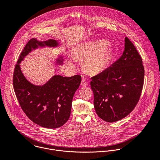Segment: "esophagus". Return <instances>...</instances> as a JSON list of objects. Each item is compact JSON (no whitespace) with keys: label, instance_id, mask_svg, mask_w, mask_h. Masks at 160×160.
<instances>
[{"label":"esophagus","instance_id":"esophagus-1","mask_svg":"<svg viewBox=\"0 0 160 160\" xmlns=\"http://www.w3.org/2000/svg\"><path fill=\"white\" fill-rule=\"evenodd\" d=\"M81 85L82 86H87L88 85V82L84 79H82L81 82Z\"/></svg>","mask_w":160,"mask_h":160}]
</instances>
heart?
Returning a JSON list of instances; mask_svg holds the SVG:
<instances>
[{"instance_id": "obj_1", "label": "heart", "mask_w": 160, "mask_h": 160, "mask_svg": "<svg viewBox=\"0 0 160 160\" xmlns=\"http://www.w3.org/2000/svg\"><path fill=\"white\" fill-rule=\"evenodd\" d=\"M108 46L109 42L105 40L83 44L75 48L72 57L76 60L88 59L85 63L86 71L91 75L98 74L108 68L112 60L113 51L107 48ZM66 65L69 68L75 67L71 60H67Z\"/></svg>"}]
</instances>
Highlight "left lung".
<instances>
[{"mask_svg": "<svg viewBox=\"0 0 160 160\" xmlns=\"http://www.w3.org/2000/svg\"><path fill=\"white\" fill-rule=\"evenodd\" d=\"M122 55L100 74L91 77L93 105L105 121H118L136 107L144 82L142 59L133 43L125 38Z\"/></svg>", "mask_w": 160, "mask_h": 160, "instance_id": "1", "label": "left lung"}]
</instances>
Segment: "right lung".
Here are the masks:
<instances>
[{"label": "right lung", "instance_id": "right-lung-1", "mask_svg": "<svg viewBox=\"0 0 160 160\" xmlns=\"http://www.w3.org/2000/svg\"><path fill=\"white\" fill-rule=\"evenodd\" d=\"M57 45L53 39L44 42L34 38L29 40L20 55L13 77L14 91L24 113L34 123L50 129L60 128L68 121L72 98L80 86L81 76L55 75L44 85L38 86L25 78L19 64L26 55L39 46ZM63 62V57L57 60L58 64H62Z\"/></svg>", "mask_w": 160, "mask_h": 160}]
</instances>
